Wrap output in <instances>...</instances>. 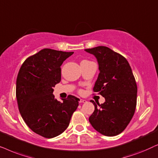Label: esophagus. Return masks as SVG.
<instances>
[{"label":"esophagus","instance_id":"34e87169","mask_svg":"<svg viewBox=\"0 0 158 158\" xmlns=\"http://www.w3.org/2000/svg\"><path fill=\"white\" fill-rule=\"evenodd\" d=\"M79 102H82V103H84V102H87V100H83V99H80V100H79Z\"/></svg>","mask_w":158,"mask_h":158}]
</instances>
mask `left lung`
I'll return each mask as SVG.
<instances>
[{
	"label": "left lung",
	"instance_id": "obj_1",
	"mask_svg": "<svg viewBox=\"0 0 158 158\" xmlns=\"http://www.w3.org/2000/svg\"><path fill=\"white\" fill-rule=\"evenodd\" d=\"M85 50L94 55L98 63L100 73L93 91L106 99L101 105L92 101L94 110L89 121L99 133L116 136L127 128L135 112V78L127 60L109 48L98 46Z\"/></svg>",
	"mask_w": 158,
	"mask_h": 158
}]
</instances>
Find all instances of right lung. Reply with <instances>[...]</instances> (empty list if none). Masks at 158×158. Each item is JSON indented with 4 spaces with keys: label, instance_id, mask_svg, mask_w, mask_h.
Listing matches in <instances>:
<instances>
[{
    "label": "right lung",
    "instance_id": "1",
    "mask_svg": "<svg viewBox=\"0 0 158 158\" xmlns=\"http://www.w3.org/2000/svg\"><path fill=\"white\" fill-rule=\"evenodd\" d=\"M73 52L45 48L27 58L16 79L19 110L29 129L45 138L56 137L69 127L79 98L55 99L53 87L61 79L60 66Z\"/></svg>",
    "mask_w": 158,
    "mask_h": 158
}]
</instances>
